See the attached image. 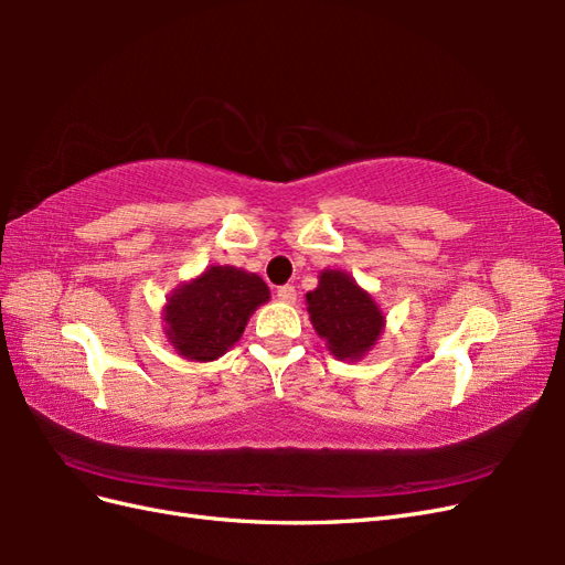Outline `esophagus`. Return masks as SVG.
<instances>
[{
	"label": "esophagus",
	"mask_w": 565,
	"mask_h": 565,
	"mask_svg": "<svg viewBox=\"0 0 565 565\" xmlns=\"http://www.w3.org/2000/svg\"><path fill=\"white\" fill-rule=\"evenodd\" d=\"M282 303H295L297 301V289L292 285H282L278 287V295H276Z\"/></svg>",
	"instance_id": "obj_1"
}]
</instances>
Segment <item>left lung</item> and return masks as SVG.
<instances>
[{
  "label": "left lung",
  "mask_w": 565,
  "mask_h": 565,
  "mask_svg": "<svg viewBox=\"0 0 565 565\" xmlns=\"http://www.w3.org/2000/svg\"><path fill=\"white\" fill-rule=\"evenodd\" d=\"M306 311L328 351L337 361L349 363L374 349L386 324L374 297L339 268L320 270L318 287L306 295Z\"/></svg>",
  "instance_id": "8db88e82"
}]
</instances>
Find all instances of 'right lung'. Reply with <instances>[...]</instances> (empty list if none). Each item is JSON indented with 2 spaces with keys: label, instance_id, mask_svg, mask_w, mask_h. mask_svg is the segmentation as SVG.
Masks as SVG:
<instances>
[{
  "label": "right lung",
  "instance_id": "1",
  "mask_svg": "<svg viewBox=\"0 0 565 565\" xmlns=\"http://www.w3.org/2000/svg\"><path fill=\"white\" fill-rule=\"evenodd\" d=\"M268 299L270 289L256 273L210 266L167 297L164 334L185 361L212 363L243 337L252 313Z\"/></svg>",
  "mask_w": 565,
  "mask_h": 565
}]
</instances>
